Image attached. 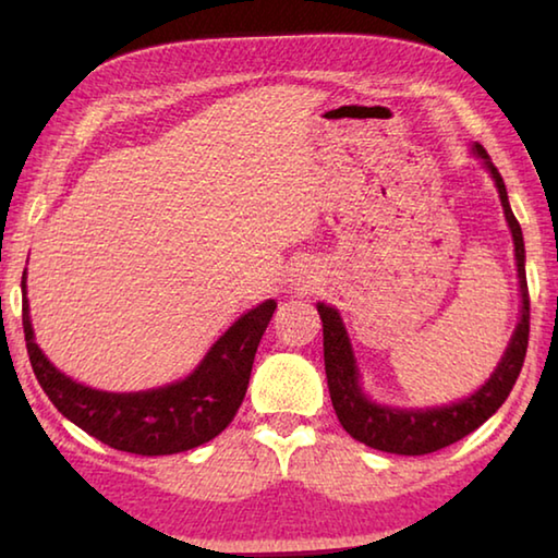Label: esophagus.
I'll return each mask as SVG.
<instances>
[{"label":"esophagus","instance_id":"1","mask_svg":"<svg viewBox=\"0 0 558 558\" xmlns=\"http://www.w3.org/2000/svg\"><path fill=\"white\" fill-rule=\"evenodd\" d=\"M319 272L317 268L313 266H300L295 270V276H292V288H295V292H300V295H307V292H315L317 286H319Z\"/></svg>","mask_w":558,"mask_h":558}]
</instances>
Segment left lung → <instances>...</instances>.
Instances as JSON below:
<instances>
[{
  "label": "left lung",
  "mask_w": 558,
  "mask_h": 558,
  "mask_svg": "<svg viewBox=\"0 0 558 558\" xmlns=\"http://www.w3.org/2000/svg\"><path fill=\"white\" fill-rule=\"evenodd\" d=\"M480 159H483L489 174L495 179V186L499 192V202H502L505 219L509 223L514 239V256H517V272H519V290H522V317L514 329L509 347L497 364L495 374L485 381L483 389H477L468 399L458 403L442 405V409H426V411H401L389 409V405H379L366 399L359 386V372L354 362L352 344H349L347 329L342 325V317L335 307L317 302V313L323 319V337H325V372H327V386L329 396H332V405L342 428L354 440L364 442V446L396 452V456H426V452H436L446 446H452L460 438L470 436L472 430L483 426V423L493 415L499 405L507 401L509 391L517 381L519 372H522L526 344H529V290H526V270H524V239L519 221L514 219L512 209H509L507 189L502 182V174L497 167L489 162V155L483 145L472 147Z\"/></svg>",
  "instance_id": "obj_1"
}]
</instances>
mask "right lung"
I'll list each match as a JSON object with an SVG mask.
<instances>
[{
  "label": "right lung",
  "mask_w": 558,
  "mask_h": 558,
  "mask_svg": "<svg viewBox=\"0 0 558 558\" xmlns=\"http://www.w3.org/2000/svg\"><path fill=\"white\" fill-rule=\"evenodd\" d=\"M22 292L26 352L46 396L88 436L135 456H172L192 450L229 426L248 389L260 337L278 307L276 300H266L235 319L186 379L137 393H108L73 381L44 356L34 342L26 270Z\"/></svg>",
  "instance_id": "obj_1"
}]
</instances>
